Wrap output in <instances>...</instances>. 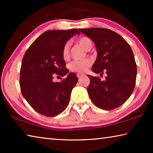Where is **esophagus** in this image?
I'll use <instances>...</instances> for the list:
<instances>
[{"mask_svg": "<svg viewBox=\"0 0 153 153\" xmlns=\"http://www.w3.org/2000/svg\"><path fill=\"white\" fill-rule=\"evenodd\" d=\"M83 76H84V74H80V73L77 74V77H78V78H80V77H83Z\"/></svg>", "mask_w": 153, "mask_h": 153, "instance_id": "obj_1", "label": "esophagus"}]
</instances>
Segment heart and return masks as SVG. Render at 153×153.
Masks as SVG:
<instances>
[{"label": "heart", "instance_id": "1", "mask_svg": "<svg viewBox=\"0 0 153 153\" xmlns=\"http://www.w3.org/2000/svg\"><path fill=\"white\" fill-rule=\"evenodd\" d=\"M76 42L82 48L85 49L86 51H88L92 47V42L88 38L82 37L78 38L76 40ZM69 49H70V44L69 42L66 43L64 45L63 51H62V55L65 60H67L69 58L70 54H69ZM92 62L89 59H85L82 61H74L69 64V69L71 71L77 73H84L86 72L88 67L91 66Z\"/></svg>", "mask_w": 153, "mask_h": 153}]
</instances>
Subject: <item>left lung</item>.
Instances as JSON below:
<instances>
[{
    "mask_svg": "<svg viewBox=\"0 0 153 153\" xmlns=\"http://www.w3.org/2000/svg\"><path fill=\"white\" fill-rule=\"evenodd\" d=\"M97 48V57L92 71L107 74L105 80L88 75V92L92 102L102 109L120 107L130 97L135 87L137 67L129 44L113 31L101 27L79 29Z\"/></svg>",
    "mask_w": 153,
    "mask_h": 153,
    "instance_id": "left-lung-1",
    "label": "left lung"
}]
</instances>
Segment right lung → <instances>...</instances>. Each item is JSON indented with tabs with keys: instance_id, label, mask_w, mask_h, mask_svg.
Masks as SVG:
<instances>
[{
	"instance_id": "right-lung-1",
	"label": "right lung",
	"mask_w": 153,
	"mask_h": 153,
	"mask_svg": "<svg viewBox=\"0 0 153 153\" xmlns=\"http://www.w3.org/2000/svg\"><path fill=\"white\" fill-rule=\"evenodd\" d=\"M76 33L77 29L48 30L36 39L22 60L20 69L21 91L36 112L47 117L61 113L68 106L71 90L78 79L65 68L62 51L67 41ZM65 79L54 82L53 74Z\"/></svg>"
}]
</instances>
